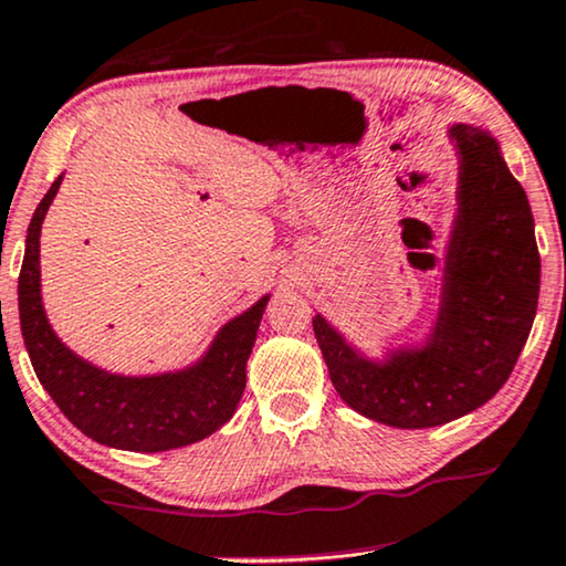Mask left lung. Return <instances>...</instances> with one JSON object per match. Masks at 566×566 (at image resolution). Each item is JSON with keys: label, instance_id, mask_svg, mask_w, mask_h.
Here are the masks:
<instances>
[{"label": "left lung", "instance_id": "obj_1", "mask_svg": "<svg viewBox=\"0 0 566 566\" xmlns=\"http://www.w3.org/2000/svg\"><path fill=\"white\" fill-rule=\"evenodd\" d=\"M447 138L457 154V209L428 332L370 355L321 313L313 318L336 395L395 428L443 426L489 402L510 378L538 311L535 221L502 146L470 123H452Z\"/></svg>", "mask_w": 566, "mask_h": 566}]
</instances>
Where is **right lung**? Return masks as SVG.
<instances>
[{"mask_svg": "<svg viewBox=\"0 0 566 566\" xmlns=\"http://www.w3.org/2000/svg\"><path fill=\"white\" fill-rule=\"evenodd\" d=\"M64 171L35 209L25 234L18 279L20 332L35 376L64 418L88 439L125 452H167L219 431L245 391V366L271 295L219 328L190 366L164 374L125 376L73 353L49 324L41 297V224Z\"/></svg>", "mask_w": 566, "mask_h": 566, "instance_id": "obj_1", "label": "right lung"}]
</instances>
